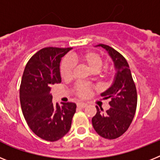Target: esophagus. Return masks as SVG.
I'll use <instances>...</instances> for the list:
<instances>
[{
  "label": "esophagus",
  "mask_w": 160,
  "mask_h": 160,
  "mask_svg": "<svg viewBox=\"0 0 160 160\" xmlns=\"http://www.w3.org/2000/svg\"><path fill=\"white\" fill-rule=\"evenodd\" d=\"M86 106H87V104L86 103H83V102H78L77 103V107L80 108V109H84Z\"/></svg>",
  "instance_id": "obj_1"
}]
</instances>
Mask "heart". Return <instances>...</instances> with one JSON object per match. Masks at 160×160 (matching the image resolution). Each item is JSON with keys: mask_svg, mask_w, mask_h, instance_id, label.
Segmentation results:
<instances>
[{"mask_svg": "<svg viewBox=\"0 0 160 160\" xmlns=\"http://www.w3.org/2000/svg\"><path fill=\"white\" fill-rule=\"evenodd\" d=\"M73 62H80L89 69L91 72H97L102 66V59L96 52L93 51H87L84 53L76 54L73 55L69 59H66L63 61L61 65V76L64 79H69L72 76L74 70V63ZM77 94L81 97H88L90 92V88L87 85L79 84L76 88Z\"/></svg>", "mask_w": 160, "mask_h": 160, "instance_id": "b5f03b06", "label": "heart"}]
</instances>
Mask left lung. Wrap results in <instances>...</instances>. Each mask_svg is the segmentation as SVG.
I'll use <instances>...</instances> for the list:
<instances>
[{
  "label": "left lung",
  "mask_w": 160,
  "mask_h": 160,
  "mask_svg": "<svg viewBox=\"0 0 160 160\" xmlns=\"http://www.w3.org/2000/svg\"><path fill=\"white\" fill-rule=\"evenodd\" d=\"M102 47L108 52L113 62L115 73L112 84L101 96L109 98L108 110L97 108V113L92 123L97 134L107 139H115L128 130L135 114L137 107V91L128 63L124 57L112 47L104 44Z\"/></svg>",
  "instance_id": "8db88e82"
}]
</instances>
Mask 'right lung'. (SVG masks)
<instances>
[{
  "label": "right lung",
  "instance_id": "right-lung-1",
  "mask_svg": "<svg viewBox=\"0 0 160 160\" xmlns=\"http://www.w3.org/2000/svg\"><path fill=\"white\" fill-rule=\"evenodd\" d=\"M72 48L47 47L26 64L20 86V102L30 130L49 142L60 139L69 131L76 105L52 103L51 87L61 82V59Z\"/></svg>",
  "mask_w": 160,
  "mask_h": 160
}]
</instances>
